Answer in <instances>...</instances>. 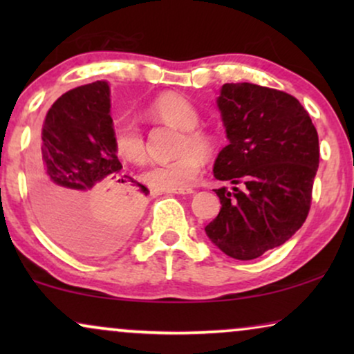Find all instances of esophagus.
Listing matches in <instances>:
<instances>
[{"label": "esophagus", "instance_id": "esophagus-1", "mask_svg": "<svg viewBox=\"0 0 354 354\" xmlns=\"http://www.w3.org/2000/svg\"><path fill=\"white\" fill-rule=\"evenodd\" d=\"M169 193H174V195H192L193 190L192 188H187V190H176V192H169Z\"/></svg>", "mask_w": 354, "mask_h": 354}]
</instances>
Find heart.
<instances>
[{"label": "heart", "instance_id": "obj_1", "mask_svg": "<svg viewBox=\"0 0 354 354\" xmlns=\"http://www.w3.org/2000/svg\"><path fill=\"white\" fill-rule=\"evenodd\" d=\"M148 115L182 130L178 138V156L167 162H153L145 169L143 180L149 187L162 192L187 190L200 176L201 158L214 154L217 140L209 130L198 127L200 113L190 100L178 93L158 96L147 109ZM114 148L120 158L130 162H142L147 154L145 138L140 127L132 120L120 119L113 125Z\"/></svg>", "mask_w": 354, "mask_h": 354}]
</instances>
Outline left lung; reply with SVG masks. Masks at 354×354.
<instances>
[{"instance_id":"left-lung-1","label":"left lung","mask_w":354,"mask_h":354,"mask_svg":"<svg viewBox=\"0 0 354 354\" xmlns=\"http://www.w3.org/2000/svg\"><path fill=\"white\" fill-rule=\"evenodd\" d=\"M229 145L217 154L221 211L205 227L222 253L250 261L283 245L306 221L319 167V137L295 96L254 84H224L217 98Z\"/></svg>"}]
</instances>
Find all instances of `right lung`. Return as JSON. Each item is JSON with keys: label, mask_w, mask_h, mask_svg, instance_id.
<instances>
[{"label": "right lung", "mask_w": 354, "mask_h": 354, "mask_svg": "<svg viewBox=\"0 0 354 354\" xmlns=\"http://www.w3.org/2000/svg\"><path fill=\"white\" fill-rule=\"evenodd\" d=\"M108 82L59 96L43 120L30 162V193L46 234L80 254L122 243L145 207L148 188L122 176L113 142Z\"/></svg>", "instance_id": "1"}]
</instances>
